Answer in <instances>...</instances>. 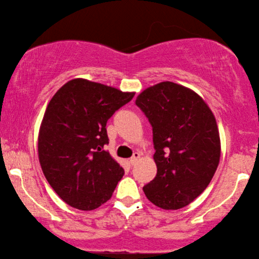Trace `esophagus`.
Here are the masks:
<instances>
[{"mask_svg":"<svg viewBox=\"0 0 259 259\" xmlns=\"http://www.w3.org/2000/svg\"><path fill=\"white\" fill-rule=\"evenodd\" d=\"M139 157H140V154H139V153L135 152V153H134V155H133V157H130V160H129V163H130V165H135V164H136V162H137V161L139 160Z\"/></svg>","mask_w":259,"mask_h":259,"instance_id":"1","label":"esophagus"}]
</instances>
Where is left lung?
I'll list each match as a JSON object with an SVG mask.
<instances>
[{"instance_id": "obj_1", "label": "left lung", "mask_w": 259, "mask_h": 259, "mask_svg": "<svg viewBox=\"0 0 259 259\" xmlns=\"http://www.w3.org/2000/svg\"><path fill=\"white\" fill-rule=\"evenodd\" d=\"M136 105L152 125L157 168L144 193L162 209L184 208L216 172L221 157L216 119L198 94L168 81L144 90Z\"/></svg>"}]
</instances>
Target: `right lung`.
<instances>
[{
	"instance_id": "add662e5",
	"label": "right lung",
	"mask_w": 259,
	"mask_h": 259,
	"mask_svg": "<svg viewBox=\"0 0 259 259\" xmlns=\"http://www.w3.org/2000/svg\"><path fill=\"white\" fill-rule=\"evenodd\" d=\"M135 93L74 78L51 98L38 134V160L59 198L78 210L111 199L124 170L109 155L106 123Z\"/></svg>"
}]
</instances>
